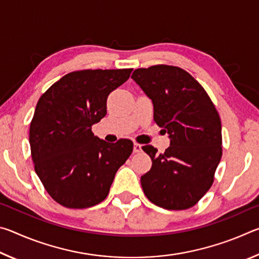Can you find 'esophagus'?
<instances>
[{
  "mask_svg": "<svg viewBox=\"0 0 259 259\" xmlns=\"http://www.w3.org/2000/svg\"><path fill=\"white\" fill-rule=\"evenodd\" d=\"M142 151V145L138 143H134V153H139Z\"/></svg>",
  "mask_w": 259,
  "mask_h": 259,
  "instance_id": "obj_1",
  "label": "esophagus"
}]
</instances>
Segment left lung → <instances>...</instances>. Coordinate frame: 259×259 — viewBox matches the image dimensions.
<instances>
[{
  "instance_id": "obj_1",
  "label": "left lung",
  "mask_w": 259,
  "mask_h": 259,
  "mask_svg": "<svg viewBox=\"0 0 259 259\" xmlns=\"http://www.w3.org/2000/svg\"><path fill=\"white\" fill-rule=\"evenodd\" d=\"M131 78L152 99L155 123L170 146H143L152 168L140 178L147 199L168 210L192 208L211 187L223 154L222 122L203 87L177 66L137 68Z\"/></svg>"
}]
</instances>
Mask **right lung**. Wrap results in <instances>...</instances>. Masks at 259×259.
<instances>
[{
	"instance_id": "right-lung-1",
	"label": "right lung",
	"mask_w": 259,
	"mask_h": 259,
	"mask_svg": "<svg viewBox=\"0 0 259 259\" xmlns=\"http://www.w3.org/2000/svg\"><path fill=\"white\" fill-rule=\"evenodd\" d=\"M131 72H71L38 99L29 126L30 154L46 191L63 207L84 209L104 201L117 169L133 153L131 140L109 144L91 131L106 115L108 95Z\"/></svg>"
}]
</instances>
